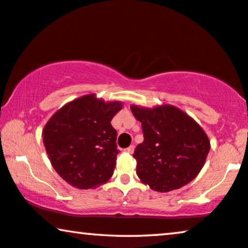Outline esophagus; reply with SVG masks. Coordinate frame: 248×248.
I'll use <instances>...</instances> for the list:
<instances>
[{
  "label": "esophagus",
  "mask_w": 248,
  "mask_h": 248,
  "mask_svg": "<svg viewBox=\"0 0 248 248\" xmlns=\"http://www.w3.org/2000/svg\"><path fill=\"white\" fill-rule=\"evenodd\" d=\"M134 148H135L134 145H130L129 147H127V148H126V152H128V153H133V152H134Z\"/></svg>",
  "instance_id": "esophagus-1"
}]
</instances>
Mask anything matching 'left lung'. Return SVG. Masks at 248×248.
<instances>
[{"label": "left lung", "mask_w": 248, "mask_h": 248, "mask_svg": "<svg viewBox=\"0 0 248 248\" xmlns=\"http://www.w3.org/2000/svg\"><path fill=\"white\" fill-rule=\"evenodd\" d=\"M130 108L141 122L144 135L133 155L140 179L156 191L178 189L190 183L210 151V140L200 124L172 105Z\"/></svg>", "instance_id": "8db88e82"}]
</instances>
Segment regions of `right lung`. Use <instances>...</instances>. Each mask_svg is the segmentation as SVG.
I'll list each match as a JSON object with an SVG mask.
<instances>
[{"label":"right lung","mask_w":248,"mask_h":248,"mask_svg":"<svg viewBox=\"0 0 248 248\" xmlns=\"http://www.w3.org/2000/svg\"><path fill=\"white\" fill-rule=\"evenodd\" d=\"M121 108L120 102L86 95L62 107L46 124L43 141L49 161L71 186L96 188L112 177L119 150L111 120Z\"/></svg>","instance_id":"1"}]
</instances>
